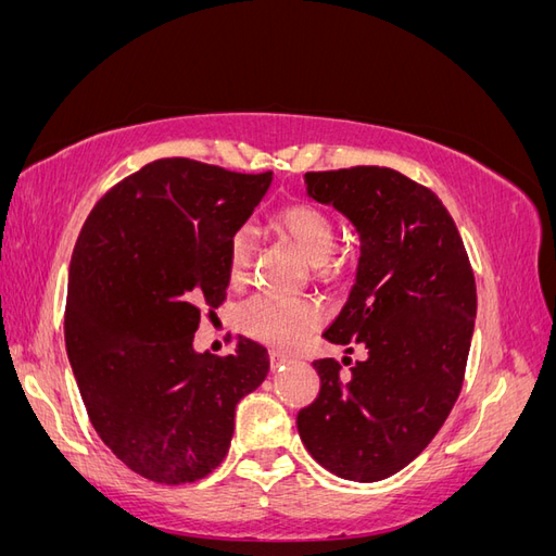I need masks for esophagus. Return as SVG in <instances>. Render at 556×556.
<instances>
[{
	"instance_id": "esophagus-1",
	"label": "esophagus",
	"mask_w": 556,
	"mask_h": 556,
	"mask_svg": "<svg viewBox=\"0 0 556 556\" xmlns=\"http://www.w3.org/2000/svg\"><path fill=\"white\" fill-rule=\"evenodd\" d=\"M268 359H271V368H278V366H282V364H288V362H290V357L285 355V352H278V350H271V352H268Z\"/></svg>"
}]
</instances>
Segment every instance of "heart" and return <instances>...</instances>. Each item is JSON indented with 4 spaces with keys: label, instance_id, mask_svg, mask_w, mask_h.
Here are the masks:
<instances>
[{
    "label": "heart",
    "instance_id": "obj_1",
    "mask_svg": "<svg viewBox=\"0 0 556 556\" xmlns=\"http://www.w3.org/2000/svg\"><path fill=\"white\" fill-rule=\"evenodd\" d=\"M274 227L285 239H290L313 266H323L331 257L336 229L323 208L299 201L276 215ZM252 255H255V233L243 227L229 241V278L233 282L245 280ZM319 323H323V311L306 299L257 294L248 299L239 311V325L248 336L280 348L301 343Z\"/></svg>",
    "mask_w": 556,
    "mask_h": 556
}]
</instances>
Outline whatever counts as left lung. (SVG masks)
Listing matches in <instances>:
<instances>
[{
    "label": "left lung",
    "instance_id": "obj_1",
    "mask_svg": "<svg viewBox=\"0 0 556 556\" xmlns=\"http://www.w3.org/2000/svg\"><path fill=\"white\" fill-rule=\"evenodd\" d=\"M304 185L359 237L355 285L325 339L362 345L366 359L343 357L348 376L336 359L313 362L319 394L296 429L333 476L378 482L431 443L462 392L476 278L443 201L403 174L352 166L311 172Z\"/></svg>",
    "mask_w": 556,
    "mask_h": 556
}]
</instances>
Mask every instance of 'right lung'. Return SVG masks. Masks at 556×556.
<instances>
[{
	"label": "right lung",
	"instance_id": "1",
	"mask_svg": "<svg viewBox=\"0 0 556 556\" xmlns=\"http://www.w3.org/2000/svg\"><path fill=\"white\" fill-rule=\"evenodd\" d=\"M274 174L174 157L106 192L76 241L64 341L90 422L106 447L162 484L206 478L233 435L237 403L268 374L264 345L197 352L201 306L229 285V241Z\"/></svg>",
	"mask_w": 556,
	"mask_h": 556
}]
</instances>
